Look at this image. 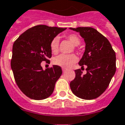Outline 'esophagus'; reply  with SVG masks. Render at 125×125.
I'll return each instance as SVG.
<instances>
[{
  "label": "esophagus",
  "mask_w": 125,
  "mask_h": 125,
  "mask_svg": "<svg viewBox=\"0 0 125 125\" xmlns=\"http://www.w3.org/2000/svg\"><path fill=\"white\" fill-rule=\"evenodd\" d=\"M62 72H65V71L66 70V68H62Z\"/></svg>",
  "instance_id": "1"
}]
</instances>
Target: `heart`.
<instances>
[{"mask_svg":"<svg viewBox=\"0 0 125 125\" xmlns=\"http://www.w3.org/2000/svg\"><path fill=\"white\" fill-rule=\"evenodd\" d=\"M66 39H68L75 46L79 45L80 43V39L76 34H69L66 36ZM59 39L57 38L52 39L50 42L51 51L53 54H56L59 51ZM78 58L75 54H61L55 57L52 62L57 66H61L64 68H70L77 61Z\"/></svg>","mask_w":125,"mask_h":125,"instance_id":"b5f03b06","label":"heart"}]
</instances>
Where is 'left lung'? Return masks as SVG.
Here are the masks:
<instances>
[{
    "mask_svg": "<svg viewBox=\"0 0 125 125\" xmlns=\"http://www.w3.org/2000/svg\"><path fill=\"white\" fill-rule=\"evenodd\" d=\"M79 32L86 43V50L78 64L88 66L86 74L81 69L75 70L76 76L70 82V89L77 97L94 99L108 87L116 71V55L105 36L90 27L70 28Z\"/></svg>",
    "mask_w": 125,
    "mask_h": 125,
    "instance_id": "1",
    "label": "left lung"
}]
</instances>
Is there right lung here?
Listing matches in <instances>:
<instances>
[{"mask_svg":"<svg viewBox=\"0 0 125 125\" xmlns=\"http://www.w3.org/2000/svg\"><path fill=\"white\" fill-rule=\"evenodd\" d=\"M66 28L38 25L28 29L14 41L11 68L20 90L31 99L41 100L49 97L56 82L62 74L61 66L53 65L43 70L42 61L52 57L50 42Z\"/></svg>","mask_w":125,"mask_h":125,"instance_id":"add662e5","label":"right lung"}]
</instances>
